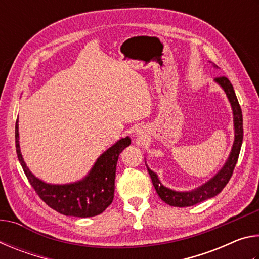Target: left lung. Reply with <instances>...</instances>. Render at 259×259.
Returning <instances> with one entry per match:
<instances>
[{
  "label": "left lung",
  "mask_w": 259,
  "mask_h": 259,
  "mask_svg": "<svg viewBox=\"0 0 259 259\" xmlns=\"http://www.w3.org/2000/svg\"><path fill=\"white\" fill-rule=\"evenodd\" d=\"M212 66L214 68H218L216 64L212 63ZM214 82L218 83L219 85L223 88L225 94L229 98L232 111H233V122H234V143L232 146V150L223 168L214 175V176L208 181L203 185L195 188V190L187 191V192H178L174 191L171 188H168L163 186L160 182L157 175L152 171V170L147 166L148 174H150L153 185L155 187V191L157 195L160 196L162 201H164L166 204L172 205V207H191L196 203L202 202V201L208 200L210 198H213L217 194H219L223 191V188L226 186V184L232 177L233 170L235 168L236 162H238V157L240 154L241 145H242L243 139V119H242V111H241L240 104L236 98V95L234 93L233 85L230 82V80L225 76L216 77Z\"/></svg>",
  "instance_id": "8db88e82"
}]
</instances>
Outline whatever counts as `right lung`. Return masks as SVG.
<instances>
[{"instance_id": "add662e5", "label": "right lung", "mask_w": 259, "mask_h": 259, "mask_svg": "<svg viewBox=\"0 0 259 259\" xmlns=\"http://www.w3.org/2000/svg\"><path fill=\"white\" fill-rule=\"evenodd\" d=\"M16 151L18 160L30 185L42 201L65 216L94 217L102 213L114 198L115 188L116 163L120 153L130 145L131 140L126 136L114 144L100 155L87 176L71 184L55 185L45 183L29 171L23 159L19 146L18 120L16 122Z\"/></svg>"}]
</instances>
